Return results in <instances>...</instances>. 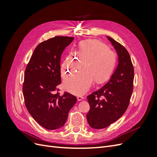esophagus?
Returning <instances> with one entry per match:
<instances>
[{
  "instance_id": "34e87169",
  "label": "esophagus",
  "mask_w": 157,
  "mask_h": 157,
  "mask_svg": "<svg viewBox=\"0 0 157 157\" xmlns=\"http://www.w3.org/2000/svg\"><path fill=\"white\" fill-rule=\"evenodd\" d=\"M84 99V97L82 96H77V100L78 101H81V100H82V99Z\"/></svg>"
}]
</instances>
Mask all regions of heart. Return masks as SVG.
Returning <instances> with one entry per match:
<instances>
[{"mask_svg": "<svg viewBox=\"0 0 157 157\" xmlns=\"http://www.w3.org/2000/svg\"><path fill=\"white\" fill-rule=\"evenodd\" d=\"M82 63H84V70L64 81L65 90L74 94L86 92L94 80L101 83L110 77L116 65V55L101 41L94 39L83 41L61 64V77H67L81 67Z\"/></svg>", "mask_w": 157, "mask_h": 157, "instance_id": "1", "label": "heart"}]
</instances>
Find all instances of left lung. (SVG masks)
I'll use <instances>...</instances> for the list:
<instances>
[{"instance_id": "1", "label": "left lung", "mask_w": 157, "mask_h": 157, "mask_svg": "<svg viewBox=\"0 0 157 157\" xmlns=\"http://www.w3.org/2000/svg\"><path fill=\"white\" fill-rule=\"evenodd\" d=\"M107 39L117 52L118 64L109 82L87 96L90 108L86 118L94 129L106 128L123 115L134 88V70L129 53L119 42L110 36Z\"/></svg>"}]
</instances>
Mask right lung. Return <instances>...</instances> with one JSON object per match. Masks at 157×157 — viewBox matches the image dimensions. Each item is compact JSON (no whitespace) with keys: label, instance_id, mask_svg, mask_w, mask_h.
I'll list each match as a JSON object with an SVG mask.
<instances>
[{"label":"right lung","instance_id":"add662e5","mask_svg":"<svg viewBox=\"0 0 157 157\" xmlns=\"http://www.w3.org/2000/svg\"><path fill=\"white\" fill-rule=\"evenodd\" d=\"M73 37L57 36L38 45L24 75L23 94L26 108L32 117L47 130L62 127L77 98L68 92L60 96V59Z\"/></svg>","mask_w":157,"mask_h":157}]
</instances>
